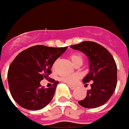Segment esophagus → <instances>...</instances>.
<instances>
[{
	"label": "esophagus",
	"instance_id": "esophagus-1",
	"mask_svg": "<svg viewBox=\"0 0 129 129\" xmlns=\"http://www.w3.org/2000/svg\"><path fill=\"white\" fill-rule=\"evenodd\" d=\"M69 87L71 88V90H75V88H76V86H71V85H69Z\"/></svg>",
	"mask_w": 129,
	"mask_h": 129
}]
</instances>
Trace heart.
Listing matches in <instances>:
<instances>
[{"instance_id": "obj_1", "label": "heart", "mask_w": 129, "mask_h": 129, "mask_svg": "<svg viewBox=\"0 0 129 129\" xmlns=\"http://www.w3.org/2000/svg\"><path fill=\"white\" fill-rule=\"evenodd\" d=\"M70 58L75 64H76L79 62H82V56L80 54H78V53H74V54H71ZM79 78H80V76L78 74H73V75H68V76L63 77L62 79V80L64 82L68 83V84H74L77 82Z\"/></svg>"}]
</instances>
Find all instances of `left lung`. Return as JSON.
Instances as JSON below:
<instances>
[{
    "label": "left lung",
    "mask_w": 129,
    "mask_h": 129,
    "mask_svg": "<svg viewBox=\"0 0 129 129\" xmlns=\"http://www.w3.org/2000/svg\"><path fill=\"white\" fill-rule=\"evenodd\" d=\"M71 47L81 51L88 57L89 72L82 82L85 84L92 81L86 97L78 103L88 109L103 105L113 95L117 86V67L113 56L105 47L91 41H84Z\"/></svg>",
    "instance_id": "1"
}]
</instances>
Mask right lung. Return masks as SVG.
<instances>
[{
  "instance_id": "obj_1",
  "label": "right lung",
  "mask_w": 129,
  "mask_h": 129,
  "mask_svg": "<svg viewBox=\"0 0 129 129\" xmlns=\"http://www.w3.org/2000/svg\"><path fill=\"white\" fill-rule=\"evenodd\" d=\"M68 47L53 48L37 45L23 50L9 67L8 82L13 99L27 110L43 109L52 101L58 82L52 79L53 85L45 88L40 82L48 79L50 69Z\"/></svg>"
}]
</instances>
